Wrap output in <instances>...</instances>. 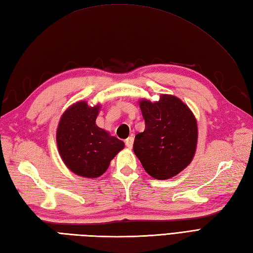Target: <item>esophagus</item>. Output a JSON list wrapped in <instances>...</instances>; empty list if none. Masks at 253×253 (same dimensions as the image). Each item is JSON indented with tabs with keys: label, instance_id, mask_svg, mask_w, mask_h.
<instances>
[{
	"label": "esophagus",
	"instance_id": "34e87169",
	"mask_svg": "<svg viewBox=\"0 0 253 253\" xmlns=\"http://www.w3.org/2000/svg\"><path fill=\"white\" fill-rule=\"evenodd\" d=\"M125 144L127 148H132V144H133V137H128L126 140H125Z\"/></svg>",
	"mask_w": 253,
	"mask_h": 253
}]
</instances>
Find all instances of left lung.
<instances>
[{"label": "left lung", "instance_id": "1", "mask_svg": "<svg viewBox=\"0 0 253 253\" xmlns=\"http://www.w3.org/2000/svg\"><path fill=\"white\" fill-rule=\"evenodd\" d=\"M140 109L146 123L133 141V152L149 175L169 179L184 169L195 155L198 128L188 106L173 95L158 102L143 100Z\"/></svg>", "mask_w": 253, "mask_h": 253}]
</instances>
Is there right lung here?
<instances>
[{
	"label": "right lung",
	"instance_id": "1",
	"mask_svg": "<svg viewBox=\"0 0 253 253\" xmlns=\"http://www.w3.org/2000/svg\"><path fill=\"white\" fill-rule=\"evenodd\" d=\"M99 106L84 101L64 113L56 132L58 151L64 163L75 174L89 178L99 177L124 148V142L95 125Z\"/></svg>",
	"mask_w": 253,
	"mask_h": 253
}]
</instances>
